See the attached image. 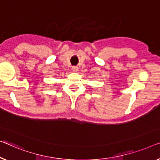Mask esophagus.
<instances>
[{
    "mask_svg": "<svg viewBox=\"0 0 160 160\" xmlns=\"http://www.w3.org/2000/svg\"><path fill=\"white\" fill-rule=\"evenodd\" d=\"M72 70L74 72H77L78 70V67L77 66H73L72 67Z\"/></svg>",
    "mask_w": 160,
    "mask_h": 160,
    "instance_id": "esophagus-1",
    "label": "esophagus"
}]
</instances>
